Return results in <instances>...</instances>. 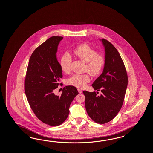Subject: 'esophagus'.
Wrapping results in <instances>:
<instances>
[{"label": "esophagus", "instance_id": "34e87169", "mask_svg": "<svg viewBox=\"0 0 153 153\" xmlns=\"http://www.w3.org/2000/svg\"><path fill=\"white\" fill-rule=\"evenodd\" d=\"M78 91L79 94H82V91H81L80 89H78Z\"/></svg>", "mask_w": 153, "mask_h": 153}]
</instances>
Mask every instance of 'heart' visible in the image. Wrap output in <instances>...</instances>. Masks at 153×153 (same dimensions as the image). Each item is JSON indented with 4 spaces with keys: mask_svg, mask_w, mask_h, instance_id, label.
Returning a JSON list of instances; mask_svg holds the SVG:
<instances>
[{
    "mask_svg": "<svg viewBox=\"0 0 153 153\" xmlns=\"http://www.w3.org/2000/svg\"><path fill=\"white\" fill-rule=\"evenodd\" d=\"M75 55L84 62L86 63V70L93 76L97 75L102 72L105 65V59L104 56L97 53L95 49L88 44H82L78 46L74 50ZM72 57L68 52L62 55L60 59V67L62 71L68 73L71 70ZM90 80L88 75L75 74L69 78L67 83L76 88H82Z\"/></svg>",
    "mask_w": 153,
    "mask_h": 153,
    "instance_id": "1",
    "label": "heart"
}]
</instances>
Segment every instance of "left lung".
I'll return each mask as SVG.
<instances>
[{
    "instance_id": "left-lung-1",
    "label": "left lung",
    "mask_w": 153,
    "mask_h": 153,
    "mask_svg": "<svg viewBox=\"0 0 153 153\" xmlns=\"http://www.w3.org/2000/svg\"><path fill=\"white\" fill-rule=\"evenodd\" d=\"M105 51V65L101 75L93 82L94 90L83 92L85 105L88 115L94 122L105 124L115 117L124 102L128 78L124 62L119 53L112 44L104 39H100Z\"/></svg>"
}]
</instances>
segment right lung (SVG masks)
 <instances>
[{
  "label": "right lung",
  "mask_w": 153,
  "mask_h": 153,
  "mask_svg": "<svg viewBox=\"0 0 153 153\" xmlns=\"http://www.w3.org/2000/svg\"><path fill=\"white\" fill-rule=\"evenodd\" d=\"M62 36H52L38 46L29 59L25 91L30 107L44 123L52 126L62 124L68 116L69 107L78 94L76 88L66 86L61 95L55 94L62 69L57 59Z\"/></svg>",
  "instance_id": "1"
}]
</instances>
